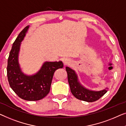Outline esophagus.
<instances>
[{
    "label": "esophagus",
    "instance_id": "1",
    "mask_svg": "<svg viewBox=\"0 0 126 126\" xmlns=\"http://www.w3.org/2000/svg\"><path fill=\"white\" fill-rule=\"evenodd\" d=\"M70 62V60L68 59V58H64V59H63V63L65 65L67 64H68Z\"/></svg>",
    "mask_w": 126,
    "mask_h": 126
}]
</instances>
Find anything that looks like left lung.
Instances as JSON below:
<instances>
[{
    "label": "left lung",
    "instance_id": "8db88e82",
    "mask_svg": "<svg viewBox=\"0 0 126 126\" xmlns=\"http://www.w3.org/2000/svg\"><path fill=\"white\" fill-rule=\"evenodd\" d=\"M65 70L71 91L76 98L87 102H93L100 99L107 92L108 88L100 91H93L86 88L79 82L75 71L68 67H65Z\"/></svg>",
    "mask_w": 126,
    "mask_h": 126
}]
</instances>
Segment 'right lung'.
I'll return each instance as SVG.
<instances>
[{
	"label": "right lung",
	"instance_id": "add662e5",
	"mask_svg": "<svg viewBox=\"0 0 126 126\" xmlns=\"http://www.w3.org/2000/svg\"><path fill=\"white\" fill-rule=\"evenodd\" d=\"M30 26L20 32L12 46L8 59V80L12 90L24 100L36 101L45 98L49 93L55 71L63 67L62 61L45 62L36 74L28 75L21 70L18 58L21 42L23 40Z\"/></svg>",
	"mask_w": 126,
	"mask_h": 126
}]
</instances>
